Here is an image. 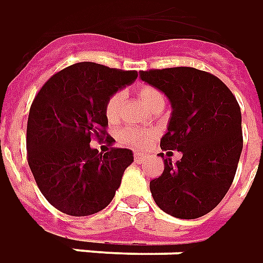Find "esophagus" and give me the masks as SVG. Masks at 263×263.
Masks as SVG:
<instances>
[{
  "instance_id": "34e87169",
  "label": "esophagus",
  "mask_w": 263,
  "mask_h": 263,
  "mask_svg": "<svg viewBox=\"0 0 263 263\" xmlns=\"http://www.w3.org/2000/svg\"><path fill=\"white\" fill-rule=\"evenodd\" d=\"M143 160H144V156H143V154H140V153H136V154H135V163L140 164Z\"/></svg>"
}]
</instances>
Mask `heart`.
<instances>
[{"label":"heart","instance_id":"heart-1","mask_svg":"<svg viewBox=\"0 0 263 263\" xmlns=\"http://www.w3.org/2000/svg\"><path fill=\"white\" fill-rule=\"evenodd\" d=\"M136 95H137V98L140 99L141 103L146 106L150 111L154 110V109H158V107L163 109V106L165 105V98L163 92L158 90L157 87L150 86V85H143V86L139 87L136 90ZM122 102V92L113 93L110 98L107 99L105 106V115L107 117V120L115 122L119 117ZM153 136H154V133L150 132V130H143V128L136 127H124L117 133V137L123 144L133 147V148H143L148 141L152 140Z\"/></svg>","mask_w":263,"mask_h":263}]
</instances>
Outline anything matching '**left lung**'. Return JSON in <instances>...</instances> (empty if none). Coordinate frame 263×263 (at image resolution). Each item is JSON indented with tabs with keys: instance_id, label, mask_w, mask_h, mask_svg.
<instances>
[{
	"instance_id": "obj_1",
	"label": "left lung",
	"mask_w": 263,
	"mask_h": 263,
	"mask_svg": "<svg viewBox=\"0 0 263 263\" xmlns=\"http://www.w3.org/2000/svg\"><path fill=\"white\" fill-rule=\"evenodd\" d=\"M141 81L157 87L171 102L168 132L160 153L163 174L150 181L161 210L181 219L212 211L228 193L242 152L241 109L228 86L212 73L178 66L141 70ZM170 149L183 153L171 163Z\"/></svg>"
}]
</instances>
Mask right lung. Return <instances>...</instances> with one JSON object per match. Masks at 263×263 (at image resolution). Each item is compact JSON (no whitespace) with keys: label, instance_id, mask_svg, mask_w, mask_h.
Listing matches in <instances>:
<instances>
[{"label":"right lung","instance_id":"right-lung-1","mask_svg":"<svg viewBox=\"0 0 263 263\" xmlns=\"http://www.w3.org/2000/svg\"><path fill=\"white\" fill-rule=\"evenodd\" d=\"M136 78L137 70L75 63L52 75L33 99L28 164L42 195L63 214L86 217L102 211L120 187L133 153L117 147L99 153L90 141H115L106 130V102Z\"/></svg>","mask_w":263,"mask_h":263}]
</instances>
